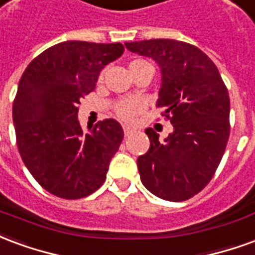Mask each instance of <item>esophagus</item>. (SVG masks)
<instances>
[{"instance_id": "obj_1", "label": "esophagus", "mask_w": 255, "mask_h": 255, "mask_svg": "<svg viewBox=\"0 0 255 255\" xmlns=\"http://www.w3.org/2000/svg\"><path fill=\"white\" fill-rule=\"evenodd\" d=\"M133 131H135V129H133V128L127 127V126H126V127H124V133H126V135H131V133H133Z\"/></svg>"}]
</instances>
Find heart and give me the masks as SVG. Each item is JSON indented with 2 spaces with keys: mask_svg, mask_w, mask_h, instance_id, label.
Wrapping results in <instances>:
<instances>
[{
  "mask_svg": "<svg viewBox=\"0 0 255 255\" xmlns=\"http://www.w3.org/2000/svg\"><path fill=\"white\" fill-rule=\"evenodd\" d=\"M146 61H142V60H136V61H132L131 65H138V64H144ZM129 65V67H131ZM143 109V105L142 102L138 100H129V101H124V102H120L116 108V113L117 116L126 120V122H129L132 120L133 117L138 115L139 112Z\"/></svg>",
  "mask_w": 255,
  "mask_h": 255,
  "instance_id": "obj_1",
  "label": "heart"
}]
</instances>
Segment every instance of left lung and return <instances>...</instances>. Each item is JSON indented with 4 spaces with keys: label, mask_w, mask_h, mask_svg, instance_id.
Returning a JSON list of instances; mask_svg holds the SVG:
<instances>
[{
    "label": "left lung",
    "mask_w": 255,
    "mask_h": 255,
    "mask_svg": "<svg viewBox=\"0 0 255 255\" xmlns=\"http://www.w3.org/2000/svg\"><path fill=\"white\" fill-rule=\"evenodd\" d=\"M124 45L160 67L155 105L173 126L164 140L146 128L150 147L138 157L140 180L161 199L186 201L210 182L223 158L230 138L228 90L213 61L190 43L150 39Z\"/></svg>",
    "instance_id": "8db88e82"
}]
</instances>
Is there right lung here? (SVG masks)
<instances>
[{
  "mask_svg": "<svg viewBox=\"0 0 255 255\" xmlns=\"http://www.w3.org/2000/svg\"><path fill=\"white\" fill-rule=\"evenodd\" d=\"M123 52L122 43L61 42L21 75L12 111L19 153L36 182L56 197H87L105 182L123 128L106 119L84 132L78 106L95 89L102 68Z\"/></svg>",
  "mask_w": 255,
  "mask_h": 255,
  "instance_id": "obj_1",
  "label": "right lung"
}]
</instances>
